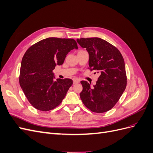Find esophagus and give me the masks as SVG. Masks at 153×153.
Wrapping results in <instances>:
<instances>
[{
  "mask_svg": "<svg viewBox=\"0 0 153 153\" xmlns=\"http://www.w3.org/2000/svg\"><path fill=\"white\" fill-rule=\"evenodd\" d=\"M80 82V80L77 79V78H76V79H73V84H78V83Z\"/></svg>",
  "mask_w": 153,
  "mask_h": 153,
  "instance_id": "obj_1",
  "label": "esophagus"
}]
</instances>
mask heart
<instances>
[{"label": "heart", "instance_id": "heart-1", "mask_svg": "<svg viewBox=\"0 0 153 153\" xmlns=\"http://www.w3.org/2000/svg\"><path fill=\"white\" fill-rule=\"evenodd\" d=\"M80 51H81V50H80Z\"/></svg>", "mask_w": 153, "mask_h": 153}]
</instances>
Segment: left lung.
Listing matches in <instances>:
<instances>
[{"instance_id":"8db88e82","label":"left lung","mask_w":153,"mask_h":153,"mask_svg":"<svg viewBox=\"0 0 153 153\" xmlns=\"http://www.w3.org/2000/svg\"><path fill=\"white\" fill-rule=\"evenodd\" d=\"M76 41L89 53V69L96 70L100 75L93 87L91 86V83L81 81L83 90L80 98L92 112H107L117 103L126 89L127 78L124 59L116 47L104 39L89 38Z\"/></svg>"}]
</instances>
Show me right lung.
I'll return each instance as SVG.
<instances>
[{"label": "right lung", "mask_w": 153, "mask_h": 153, "mask_svg": "<svg viewBox=\"0 0 153 153\" xmlns=\"http://www.w3.org/2000/svg\"><path fill=\"white\" fill-rule=\"evenodd\" d=\"M77 49L73 39L48 38L32 45L22 58L20 87L29 103L36 109L49 111L61 103L73 80L55 78L53 70L62 65L68 52Z\"/></svg>", "instance_id": "obj_1"}]
</instances>
